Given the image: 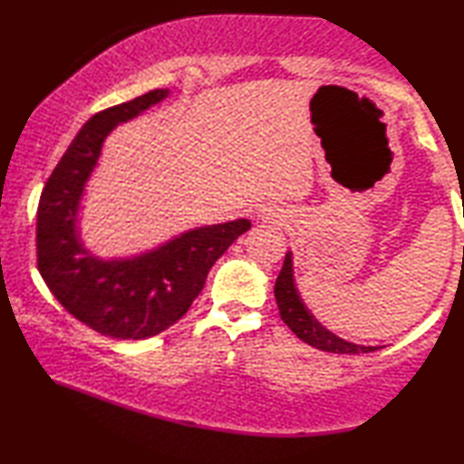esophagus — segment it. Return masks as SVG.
I'll list each match as a JSON object with an SVG mask.
<instances>
[{
  "mask_svg": "<svg viewBox=\"0 0 464 464\" xmlns=\"http://www.w3.org/2000/svg\"><path fill=\"white\" fill-rule=\"evenodd\" d=\"M258 218H261L263 222L277 224V222H283L285 214H283V209L279 206H275V203H266V206L258 209Z\"/></svg>",
  "mask_w": 464,
  "mask_h": 464,
  "instance_id": "1",
  "label": "esophagus"
}]
</instances>
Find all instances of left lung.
<instances>
[{"label":"left lung","mask_w":464,"mask_h":464,"mask_svg":"<svg viewBox=\"0 0 464 464\" xmlns=\"http://www.w3.org/2000/svg\"><path fill=\"white\" fill-rule=\"evenodd\" d=\"M275 299H277L281 320L287 324L291 332L304 340L305 344H310L318 351L324 353H334V354H364V353H375L383 346H362L348 343V340L336 336L334 332L324 328L322 324L314 318L312 312L307 310L302 295H299L295 277H294V255L287 253L285 261H283V269L275 283Z\"/></svg>","instance_id":"obj_1"}]
</instances>
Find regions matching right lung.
I'll list each match as a JSON object with an SVG mask.
<instances>
[{"label":"right lung","mask_w":464,"mask_h":464,"mask_svg":"<svg viewBox=\"0 0 464 464\" xmlns=\"http://www.w3.org/2000/svg\"><path fill=\"white\" fill-rule=\"evenodd\" d=\"M169 93L154 89L89 118L40 195L38 271L72 318L110 338L144 340L181 320L201 294L211 266L250 227L245 218L191 227L146 253L108 261L85 248L79 209L105 138Z\"/></svg>","instance_id":"right-lung-1"}]
</instances>
